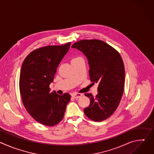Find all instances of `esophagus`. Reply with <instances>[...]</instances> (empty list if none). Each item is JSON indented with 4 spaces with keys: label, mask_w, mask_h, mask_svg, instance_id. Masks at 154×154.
<instances>
[{
    "label": "esophagus",
    "mask_w": 154,
    "mask_h": 154,
    "mask_svg": "<svg viewBox=\"0 0 154 154\" xmlns=\"http://www.w3.org/2000/svg\"><path fill=\"white\" fill-rule=\"evenodd\" d=\"M82 94H80V93H74L73 94H72V97H74L75 99H78V98H79V97H80L81 96H82Z\"/></svg>",
    "instance_id": "34e87169"
}]
</instances>
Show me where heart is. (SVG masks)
Listing matches in <instances>:
<instances>
[{
	"instance_id": "1",
	"label": "heart",
	"mask_w": 154,
	"mask_h": 154,
	"mask_svg": "<svg viewBox=\"0 0 154 154\" xmlns=\"http://www.w3.org/2000/svg\"><path fill=\"white\" fill-rule=\"evenodd\" d=\"M80 59H82V58L80 57H76L74 58L72 60V61H76V60H80Z\"/></svg>"
}]
</instances>
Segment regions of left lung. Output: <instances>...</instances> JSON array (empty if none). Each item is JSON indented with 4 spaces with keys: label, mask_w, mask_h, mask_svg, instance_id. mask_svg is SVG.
Listing matches in <instances>:
<instances>
[{
    "label": "left lung",
    "mask_w": 154,
    "mask_h": 154,
    "mask_svg": "<svg viewBox=\"0 0 154 154\" xmlns=\"http://www.w3.org/2000/svg\"><path fill=\"white\" fill-rule=\"evenodd\" d=\"M72 48L86 57L90 80L99 84L96 97L90 93L85 94L90 98V104L84 109V113L94 121H102L115 112L123 94L125 69L122 58L113 48L97 39L77 41Z\"/></svg>",
    "instance_id": "obj_1"
}]
</instances>
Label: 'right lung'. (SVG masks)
<instances>
[{
  "label": "right lung",
  "mask_w": 154,
  "mask_h": 154,
  "mask_svg": "<svg viewBox=\"0 0 154 154\" xmlns=\"http://www.w3.org/2000/svg\"><path fill=\"white\" fill-rule=\"evenodd\" d=\"M71 42L61 46H49L30 53L22 64L19 90L27 112L37 122L54 126L63 118L71 96L50 92L58 65L68 52Z\"/></svg>",
  "instance_id": "obj_1"
}]
</instances>
